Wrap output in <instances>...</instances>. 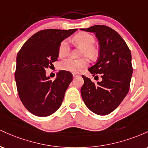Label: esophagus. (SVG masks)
Returning <instances> with one entry per match:
<instances>
[{
  "label": "esophagus",
  "instance_id": "esophagus-1",
  "mask_svg": "<svg viewBox=\"0 0 148 148\" xmlns=\"http://www.w3.org/2000/svg\"><path fill=\"white\" fill-rule=\"evenodd\" d=\"M72 75H73V76H74V77H76V76H79V73H73Z\"/></svg>",
  "mask_w": 148,
  "mask_h": 148
}]
</instances>
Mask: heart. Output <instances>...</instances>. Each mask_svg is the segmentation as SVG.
Segmentation results:
<instances>
[{
  "label": "heart",
  "instance_id": "b5f03b06",
  "mask_svg": "<svg viewBox=\"0 0 148 148\" xmlns=\"http://www.w3.org/2000/svg\"><path fill=\"white\" fill-rule=\"evenodd\" d=\"M74 41L77 45L85 48L83 52L84 55H88L90 57H93L96 55V49L94 48L95 39L90 34L82 32L78 33L74 37ZM70 53V46L67 40H64L60 42L58 47V55L61 58L68 56ZM89 62L86 58L74 59L69 58L64 59L59 63V68L61 70L67 71L74 73H78L82 69L88 67Z\"/></svg>",
  "mask_w": 148,
  "mask_h": 148
}]
</instances>
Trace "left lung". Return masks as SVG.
<instances>
[{
	"instance_id": "8db88e82",
	"label": "left lung",
	"mask_w": 148,
	"mask_h": 148,
	"mask_svg": "<svg viewBox=\"0 0 148 148\" xmlns=\"http://www.w3.org/2000/svg\"><path fill=\"white\" fill-rule=\"evenodd\" d=\"M81 30L95 33L97 38L99 58L88 71L93 76L101 74L102 79L95 84L83 75L81 97L93 113L108 115L120 105L130 90L133 72L132 54L125 40L110 27L95 25Z\"/></svg>"
}]
</instances>
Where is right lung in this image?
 <instances>
[{
  "mask_svg": "<svg viewBox=\"0 0 148 148\" xmlns=\"http://www.w3.org/2000/svg\"><path fill=\"white\" fill-rule=\"evenodd\" d=\"M77 29H46L25 42L16 56L15 81L18 96L28 111L47 117L60 108L73 75L61 70L51 81L45 69L58 60L60 42Z\"/></svg>",
  "mask_w": 148,
  "mask_h": 148,
  "instance_id": "obj_1",
  "label": "right lung"
}]
</instances>
